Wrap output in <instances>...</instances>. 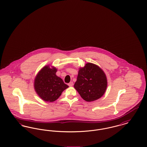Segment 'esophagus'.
<instances>
[{"mask_svg": "<svg viewBox=\"0 0 147 147\" xmlns=\"http://www.w3.org/2000/svg\"><path fill=\"white\" fill-rule=\"evenodd\" d=\"M68 85H69V86H72L73 85V82H70V83L68 84Z\"/></svg>", "mask_w": 147, "mask_h": 147, "instance_id": "1", "label": "esophagus"}]
</instances>
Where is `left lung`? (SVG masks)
<instances>
[{"mask_svg": "<svg viewBox=\"0 0 147 147\" xmlns=\"http://www.w3.org/2000/svg\"><path fill=\"white\" fill-rule=\"evenodd\" d=\"M104 72L98 65L88 63L79 70L74 88L84 100L91 102L101 98L107 88Z\"/></svg>", "mask_w": 147, "mask_h": 147, "instance_id": "left-lung-1", "label": "left lung"}]
</instances>
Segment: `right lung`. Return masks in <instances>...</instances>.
<instances>
[{
  "label": "right lung",
  "mask_w": 147,
  "mask_h": 147,
  "mask_svg": "<svg viewBox=\"0 0 147 147\" xmlns=\"http://www.w3.org/2000/svg\"><path fill=\"white\" fill-rule=\"evenodd\" d=\"M55 68L51 69L45 66L38 73L35 80V90L39 96L47 102H53L69 86L56 75Z\"/></svg>",
  "instance_id": "obj_1"
}]
</instances>
